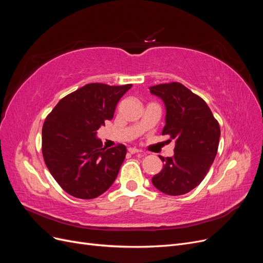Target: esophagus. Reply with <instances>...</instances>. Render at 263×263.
<instances>
[{
	"label": "esophagus",
	"mask_w": 263,
	"mask_h": 263,
	"mask_svg": "<svg viewBox=\"0 0 263 263\" xmlns=\"http://www.w3.org/2000/svg\"><path fill=\"white\" fill-rule=\"evenodd\" d=\"M128 153L132 154V155H134V154H140L141 150H139V149H137V148L130 147V148H128Z\"/></svg>",
	"instance_id": "34e87169"
}]
</instances>
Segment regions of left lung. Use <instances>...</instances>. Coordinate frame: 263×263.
Masks as SVG:
<instances>
[{
  "label": "left lung",
  "instance_id": "1",
  "mask_svg": "<svg viewBox=\"0 0 263 263\" xmlns=\"http://www.w3.org/2000/svg\"><path fill=\"white\" fill-rule=\"evenodd\" d=\"M165 105L162 135L174 140L173 157H160L163 169L153 178L162 193L182 195L203 181L216 157L220 128L206 102L179 82L149 87Z\"/></svg>",
  "mask_w": 263,
  "mask_h": 263
}]
</instances>
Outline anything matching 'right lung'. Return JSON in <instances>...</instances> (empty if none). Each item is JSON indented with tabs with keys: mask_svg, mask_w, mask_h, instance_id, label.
<instances>
[{
	"mask_svg": "<svg viewBox=\"0 0 263 263\" xmlns=\"http://www.w3.org/2000/svg\"><path fill=\"white\" fill-rule=\"evenodd\" d=\"M133 84H86L61 99L43 126V156L53 179L70 195L90 200L115 181L126 156L122 144L106 149L97 130L110 121Z\"/></svg>",
	"mask_w": 263,
	"mask_h": 263,
	"instance_id": "add662e5",
	"label": "right lung"
}]
</instances>
